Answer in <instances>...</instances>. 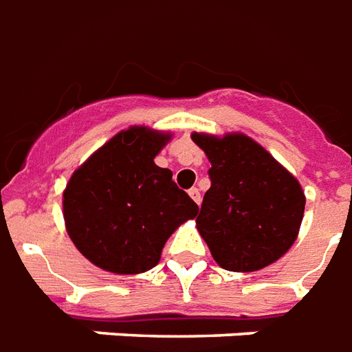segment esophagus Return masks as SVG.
Listing matches in <instances>:
<instances>
[{
    "instance_id": "34e87169",
    "label": "esophagus",
    "mask_w": 352,
    "mask_h": 352,
    "mask_svg": "<svg viewBox=\"0 0 352 352\" xmlns=\"http://www.w3.org/2000/svg\"><path fill=\"white\" fill-rule=\"evenodd\" d=\"M189 195H191V199H193L197 204H201V191H199V189L191 188L189 189Z\"/></svg>"
}]
</instances>
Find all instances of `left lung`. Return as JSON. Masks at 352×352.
<instances>
[{"instance_id":"1","label":"left lung","mask_w":352,"mask_h":352,"mask_svg":"<svg viewBox=\"0 0 352 352\" xmlns=\"http://www.w3.org/2000/svg\"><path fill=\"white\" fill-rule=\"evenodd\" d=\"M210 161L197 229L220 267L258 271L284 256L300 233L305 193L300 182L246 134L193 132Z\"/></svg>"}]
</instances>
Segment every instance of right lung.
Here are the masks:
<instances>
[{
	"label": "right lung",
	"mask_w": 352,
	"mask_h": 352,
	"mask_svg": "<svg viewBox=\"0 0 352 352\" xmlns=\"http://www.w3.org/2000/svg\"><path fill=\"white\" fill-rule=\"evenodd\" d=\"M168 132L131 126L77 168L64 189V221L76 248L96 267L138 275L155 267L164 243L199 206L155 155Z\"/></svg>",
	"instance_id": "1"
}]
</instances>
